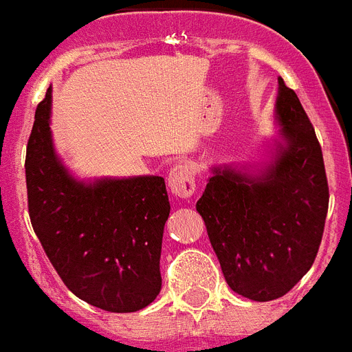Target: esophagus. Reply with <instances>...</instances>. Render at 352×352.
<instances>
[{
	"mask_svg": "<svg viewBox=\"0 0 352 352\" xmlns=\"http://www.w3.org/2000/svg\"><path fill=\"white\" fill-rule=\"evenodd\" d=\"M168 186L173 195L188 199L195 193V171L190 164H177L170 170L168 175Z\"/></svg>",
	"mask_w": 352,
	"mask_h": 352,
	"instance_id": "obj_1",
	"label": "esophagus"
}]
</instances>
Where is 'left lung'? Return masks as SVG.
<instances>
[{
    "label": "left lung",
    "mask_w": 352,
    "mask_h": 352,
    "mask_svg": "<svg viewBox=\"0 0 352 352\" xmlns=\"http://www.w3.org/2000/svg\"><path fill=\"white\" fill-rule=\"evenodd\" d=\"M273 116L278 131L270 159L211 166L197 201L226 282L255 302L284 296L311 270L329 206L313 124L280 77Z\"/></svg>",
    "instance_id": "1"
}]
</instances>
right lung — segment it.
<instances>
[{
  "label": "right lung",
  "instance_id": "add662e5",
  "mask_svg": "<svg viewBox=\"0 0 352 352\" xmlns=\"http://www.w3.org/2000/svg\"><path fill=\"white\" fill-rule=\"evenodd\" d=\"M52 87L28 139L30 222L43 250L77 298L110 313H133L161 291V248L170 201L157 175L79 179L56 151Z\"/></svg>",
  "mask_w": 352,
  "mask_h": 352
}]
</instances>
